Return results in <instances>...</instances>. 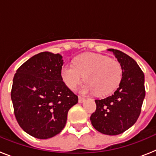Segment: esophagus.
<instances>
[{
  "mask_svg": "<svg viewBox=\"0 0 156 156\" xmlns=\"http://www.w3.org/2000/svg\"><path fill=\"white\" fill-rule=\"evenodd\" d=\"M79 102L80 103H82V102H83V101H85V98H83V97H81V96H79Z\"/></svg>",
  "mask_w": 156,
  "mask_h": 156,
  "instance_id": "34e87169",
  "label": "esophagus"
}]
</instances>
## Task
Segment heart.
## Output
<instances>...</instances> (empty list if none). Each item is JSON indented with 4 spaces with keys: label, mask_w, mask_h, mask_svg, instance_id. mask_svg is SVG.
<instances>
[{
    "label": "heart",
    "mask_w": 156,
    "mask_h": 156,
    "mask_svg": "<svg viewBox=\"0 0 156 156\" xmlns=\"http://www.w3.org/2000/svg\"><path fill=\"white\" fill-rule=\"evenodd\" d=\"M61 76L70 89L76 87L84 76L87 82L82 87V92L95 91L98 95H105L119 86L122 77V68L117 60L108 56L85 53L77 56L73 65L62 66Z\"/></svg>",
    "instance_id": "obj_1"
}]
</instances>
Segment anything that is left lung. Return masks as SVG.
Instances as JSON below:
<instances>
[{
	"mask_svg": "<svg viewBox=\"0 0 156 156\" xmlns=\"http://www.w3.org/2000/svg\"><path fill=\"white\" fill-rule=\"evenodd\" d=\"M108 51L113 52L122 66V80L113 94L95 100L96 111L90 119L100 133L117 135L126 131L138 119L145 96L144 75L137 63L126 54L115 49Z\"/></svg>",
	"mask_w": 156,
	"mask_h": 156,
	"instance_id": "left-lung-1",
	"label": "left lung"
}]
</instances>
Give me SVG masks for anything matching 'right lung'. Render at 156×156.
I'll use <instances>...</instances> for the list:
<instances>
[{
	"instance_id": "1",
	"label": "right lung",
	"mask_w": 156,
	"mask_h": 156,
	"mask_svg": "<svg viewBox=\"0 0 156 156\" xmlns=\"http://www.w3.org/2000/svg\"><path fill=\"white\" fill-rule=\"evenodd\" d=\"M62 55L48 51L35 55L17 69L11 98L20 127L38 139L54 137L66 124L77 95L63 82Z\"/></svg>"
}]
</instances>
